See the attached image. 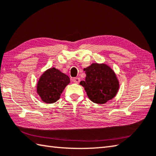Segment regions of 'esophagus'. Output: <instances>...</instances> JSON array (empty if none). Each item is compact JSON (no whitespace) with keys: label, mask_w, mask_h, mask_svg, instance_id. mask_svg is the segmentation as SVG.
I'll return each mask as SVG.
<instances>
[{"label":"esophagus","mask_w":156,"mask_h":156,"mask_svg":"<svg viewBox=\"0 0 156 156\" xmlns=\"http://www.w3.org/2000/svg\"><path fill=\"white\" fill-rule=\"evenodd\" d=\"M73 82H74V83H76V84H78L79 82H80V79L79 78H73Z\"/></svg>","instance_id":"obj_1"}]
</instances>
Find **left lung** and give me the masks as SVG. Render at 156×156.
<instances>
[{
    "label": "left lung",
    "mask_w": 156,
    "mask_h": 156,
    "mask_svg": "<svg viewBox=\"0 0 156 156\" xmlns=\"http://www.w3.org/2000/svg\"><path fill=\"white\" fill-rule=\"evenodd\" d=\"M85 80L80 82L88 98L97 104H104L118 92L119 81L110 67L105 63H92L84 69Z\"/></svg>",
    "instance_id": "obj_1"
}]
</instances>
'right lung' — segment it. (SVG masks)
<instances>
[{"mask_svg":"<svg viewBox=\"0 0 156 156\" xmlns=\"http://www.w3.org/2000/svg\"><path fill=\"white\" fill-rule=\"evenodd\" d=\"M69 82L68 76L51 68L41 76L36 84V92L42 101L53 103L59 100L61 94Z\"/></svg>","mask_w":156,"mask_h":156,"instance_id":"1","label":"right lung"}]
</instances>
